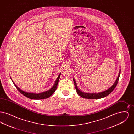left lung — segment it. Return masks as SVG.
Returning <instances> with one entry per match:
<instances>
[{
    "mask_svg": "<svg viewBox=\"0 0 134 134\" xmlns=\"http://www.w3.org/2000/svg\"><path fill=\"white\" fill-rule=\"evenodd\" d=\"M120 74H121V70L120 71L119 76L118 77L116 81H115V83L113 85V86L111 87H110L109 89L104 91H103L102 92H99V93H85V92H82L81 91L79 90V89L78 88V87L77 86L76 83L75 82V80H74V79H73L74 83L75 89L76 90L77 93H78V94L79 96H80L81 97L85 98H88V99H99V98H102L103 97H104L109 95L115 88L117 84L118 83L119 77L120 76Z\"/></svg>",
    "mask_w": 134,
    "mask_h": 134,
    "instance_id": "obj_1",
    "label": "left lung"
}]
</instances>
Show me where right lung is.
Listing matches in <instances>:
<instances>
[{
	"mask_svg": "<svg viewBox=\"0 0 134 134\" xmlns=\"http://www.w3.org/2000/svg\"><path fill=\"white\" fill-rule=\"evenodd\" d=\"M60 74H61L60 73L59 76L58 77L57 79L56 80L55 83L54 84V86L52 87V88H51V89H49L48 91H46L45 92H43L40 93H29V92H26L25 91H24L21 90V89H19V88L15 85V84H14V83L13 82L12 78H11V79L13 81V83L14 84V86L16 87V88L18 89V90L23 95L25 96L26 97H27L29 98L32 99H45V98L49 97L50 96H52L55 92L56 89H57V87L58 83L59 82Z\"/></svg>",
	"mask_w": 134,
	"mask_h": 134,
	"instance_id": "right-lung-1",
	"label": "right lung"
}]
</instances>
